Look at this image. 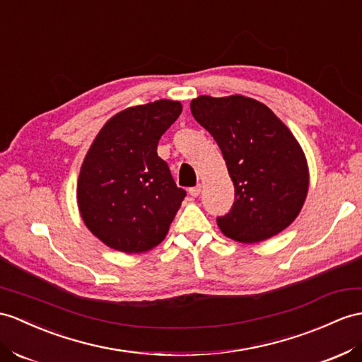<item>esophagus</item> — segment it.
<instances>
[{
    "instance_id": "34e87169",
    "label": "esophagus",
    "mask_w": 362,
    "mask_h": 362,
    "mask_svg": "<svg viewBox=\"0 0 362 362\" xmlns=\"http://www.w3.org/2000/svg\"><path fill=\"white\" fill-rule=\"evenodd\" d=\"M189 193H190V197H193V198H197L199 193H201V184H198V186H195V187H190L189 189Z\"/></svg>"
}]
</instances>
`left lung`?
I'll return each mask as SVG.
<instances>
[{"mask_svg":"<svg viewBox=\"0 0 362 362\" xmlns=\"http://www.w3.org/2000/svg\"><path fill=\"white\" fill-rule=\"evenodd\" d=\"M193 118L221 148L235 202L216 219L221 232L244 244L283 232L301 211L308 192L303 147L266 104L243 95L192 100Z\"/></svg>","mask_w":362,"mask_h":362,"instance_id":"obj_1","label":"left lung"}]
</instances>
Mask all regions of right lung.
Returning a JSON list of instances; mask_svg holds the SVG:
<instances>
[{"instance_id": "obj_1", "label": "right lung", "mask_w": 362, "mask_h": 362, "mask_svg": "<svg viewBox=\"0 0 362 362\" xmlns=\"http://www.w3.org/2000/svg\"><path fill=\"white\" fill-rule=\"evenodd\" d=\"M180 101L158 100L105 122L79 170L76 201L86 227L107 247L143 253L160 244L186 198L158 141L181 115Z\"/></svg>"}]
</instances>
